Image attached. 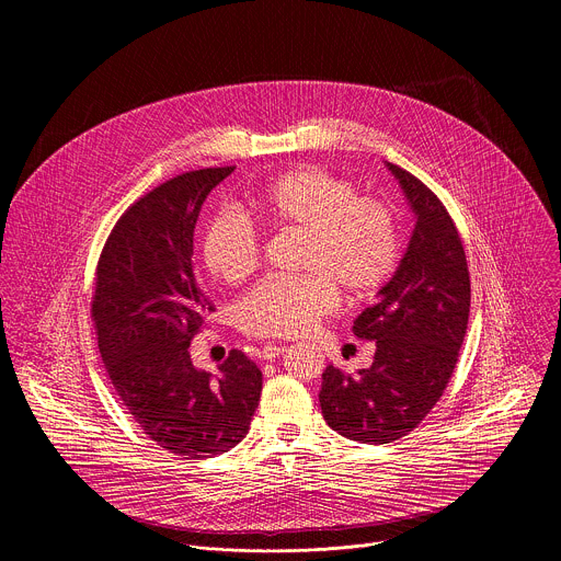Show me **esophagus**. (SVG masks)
Wrapping results in <instances>:
<instances>
[{
	"instance_id": "esophagus-1",
	"label": "esophagus",
	"mask_w": 561,
	"mask_h": 561,
	"mask_svg": "<svg viewBox=\"0 0 561 561\" xmlns=\"http://www.w3.org/2000/svg\"><path fill=\"white\" fill-rule=\"evenodd\" d=\"M284 351H286L284 344H266V346L260 351V357H262L264 362H273V359L279 357Z\"/></svg>"
}]
</instances>
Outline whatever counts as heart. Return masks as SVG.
<instances>
[{
    "label": "heart",
    "instance_id": "heart-1",
    "mask_svg": "<svg viewBox=\"0 0 561 561\" xmlns=\"http://www.w3.org/2000/svg\"><path fill=\"white\" fill-rule=\"evenodd\" d=\"M357 186L324 169L301 167L251 193L253 213L268 226L301 232L295 268L304 275L268 279L237 304V324L255 337H299L335 304L368 301L392 277L402 239L392 208L357 195ZM206 271L226 286L249 279L260 266V237L234 213L213 215L199 239Z\"/></svg>",
    "mask_w": 561,
    "mask_h": 561
}]
</instances>
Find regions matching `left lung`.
Masks as SVG:
<instances>
[{
    "label": "left lung",
    "instance_id": "1",
    "mask_svg": "<svg viewBox=\"0 0 561 561\" xmlns=\"http://www.w3.org/2000/svg\"><path fill=\"white\" fill-rule=\"evenodd\" d=\"M415 215L409 249L377 301L353 322L375 342L370 368L346 375L327 366L319 404L327 424L362 444L409 435L455 370L470 312V277L459 232L437 195L386 162Z\"/></svg>",
    "mask_w": 561,
    "mask_h": 561
}]
</instances>
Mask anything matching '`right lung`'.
Listing matches in <instances>:
<instances>
[{"instance_id": "obj_1", "label": "right lung", "mask_w": 561, "mask_h": 561, "mask_svg": "<svg viewBox=\"0 0 561 561\" xmlns=\"http://www.w3.org/2000/svg\"><path fill=\"white\" fill-rule=\"evenodd\" d=\"M234 167L178 175L139 197L98 262L93 319L108 379L141 431L186 459L242 442L262 394V370L230 351L219 375L195 368L191 340L213 310L193 268L195 224Z\"/></svg>"}]
</instances>
